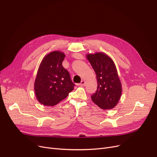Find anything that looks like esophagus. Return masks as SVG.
<instances>
[{
    "label": "esophagus",
    "mask_w": 157,
    "mask_h": 157,
    "mask_svg": "<svg viewBox=\"0 0 157 157\" xmlns=\"http://www.w3.org/2000/svg\"><path fill=\"white\" fill-rule=\"evenodd\" d=\"M85 81H83V80H82L81 81V83H79V86H84L85 85Z\"/></svg>",
    "instance_id": "obj_1"
}]
</instances>
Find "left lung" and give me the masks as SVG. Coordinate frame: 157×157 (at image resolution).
Here are the masks:
<instances>
[{
	"label": "left lung",
	"instance_id": "left-lung-1",
	"mask_svg": "<svg viewBox=\"0 0 157 157\" xmlns=\"http://www.w3.org/2000/svg\"><path fill=\"white\" fill-rule=\"evenodd\" d=\"M86 58L98 81L97 90L91 95L92 101L103 110L113 108L122 94V85L113 61L103 52L88 54Z\"/></svg>",
	"mask_w": 157,
	"mask_h": 157
}]
</instances>
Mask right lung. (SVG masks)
Segmentation results:
<instances>
[{
    "label": "right lung",
    "mask_w": 157,
    "mask_h": 157,
    "mask_svg": "<svg viewBox=\"0 0 157 157\" xmlns=\"http://www.w3.org/2000/svg\"><path fill=\"white\" fill-rule=\"evenodd\" d=\"M65 56L61 51L51 52L43 58L39 66L35 92L37 100L45 106L57 105L74 90L75 84L62 65Z\"/></svg>",
    "instance_id": "1"
}]
</instances>
